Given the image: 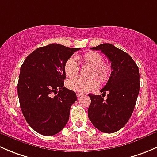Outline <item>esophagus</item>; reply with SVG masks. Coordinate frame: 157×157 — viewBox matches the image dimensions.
<instances>
[{
    "label": "esophagus",
    "mask_w": 157,
    "mask_h": 157,
    "mask_svg": "<svg viewBox=\"0 0 157 157\" xmlns=\"http://www.w3.org/2000/svg\"><path fill=\"white\" fill-rule=\"evenodd\" d=\"M82 96H83V95L82 94V93H77V98L81 97Z\"/></svg>",
    "instance_id": "esophagus-1"
}]
</instances>
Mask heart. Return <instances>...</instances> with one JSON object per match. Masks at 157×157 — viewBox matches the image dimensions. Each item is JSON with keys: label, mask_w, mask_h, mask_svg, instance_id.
<instances>
[{"label": "heart", "mask_w": 157, "mask_h": 157, "mask_svg": "<svg viewBox=\"0 0 157 157\" xmlns=\"http://www.w3.org/2000/svg\"><path fill=\"white\" fill-rule=\"evenodd\" d=\"M77 60L83 65H90L93 67L91 77H96L102 81H105L110 74V67L108 64L103 63V57L99 52H88L83 55H78ZM80 70V66L75 58H70L66 61L64 66V71L66 76L74 77L77 75ZM67 86L70 90L77 93H84L92 90L97 88L99 81L97 79L92 78L84 80L81 77H76L67 82Z\"/></svg>", "instance_id": "b5f03b06"}]
</instances>
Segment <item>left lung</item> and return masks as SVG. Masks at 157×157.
<instances>
[{
    "mask_svg": "<svg viewBox=\"0 0 157 157\" xmlns=\"http://www.w3.org/2000/svg\"><path fill=\"white\" fill-rule=\"evenodd\" d=\"M91 49L100 50L106 55L112 71L100 90L102 95L107 93L105 101L101 95L89 94L91 104L88 117L102 132H116L125 125L134 109L140 90L139 68L128 53L112 44H101Z\"/></svg>",
    "mask_w": 157,
    "mask_h": 157,
    "instance_id": "8db88e82",
    "label": "left lung"
}]
</instances>
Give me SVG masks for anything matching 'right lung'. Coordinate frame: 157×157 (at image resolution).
I'll list each match as a JSON object with an SVG mask.
<instances>
[{
	"label": "right lung",
	"mask_w": 157,
	"mask_h": 157,
	"mask_svg": "<svg viewBox=\"0 0 157 157\" xmlns=\"http://www.w3.org/2000/svg\"><path fill=\"white\" fill-rule=\"evenodd\" d=\"M80 49L50 44L36 48L20 67L17 84L20 108L30 127L42 135L58 134L68 121L77 95L64 86V66Z\"/></svg>",
	"instance_id": "obj_1"
}]
</instances>
